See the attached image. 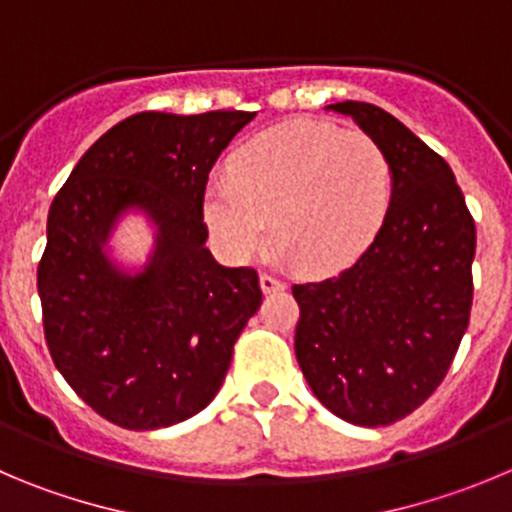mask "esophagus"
<instances>
[{"instance_id": "esophagus-1", "label": "esophagus", "mask_w": 512, "mask_h": 512, "mask_svg": "<svg viewBox=\"0 0 512 512\" xmlns=\"http://www.w3.org/2000/svg\"><path fill=\"white\" fill-rule=\"evenodd\" d=\"M260 288L262 293H278V290H285V283L280 278H275V275H267V272H262L260 275Z\"/></svg>"}]
</instances>
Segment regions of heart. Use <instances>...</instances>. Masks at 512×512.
Returning <instances> with one entry per match:
<instances>
[{
	"mask_svg": "<svg viewBox=\"0 0 512 512\" xmlns=\"http://www.w3.org/2000/svg\"><path fill=\"white\" fill-rule=\"evenodd\" d=\"M232 176L204 186V222L219 250L250 260L272 240L298 270L351 265L374 242L391 202V166L364 131L280 123L232 156Z\"/></svg>",
	"mask_w": 512,
	"mask_h": 512,
	"instance_id": "b5f03b06",
	"label": "heart"
}]
</instances>
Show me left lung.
Returning <instances> with one entry per match:
<instances>
[{"label": "left lung", "instance_id": "8db88e82", "mask_svg": "<svg viewBox=\"0 0 512 512\" xmlns=\"http://www.w3.org/2000/svg\"><path fill=\"white\" fill-rule=\"evenodd\" d=\"M369 133L391 166V202L366 252L333 278L293 285L295 358L315 399L386 427L442 384L470 323L475 222L450 164L371 103L326 105Z\"/></svg>", "mask_w": 512, "mask_h": 512}]
</instances>
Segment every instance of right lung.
<instances>
[{"label": "right lung", "mask_w": 512, "mask_h": 512, "mask_svg": "<svg viewBox=\"0 0 512 512\" xmlns=\"http://www.w3.org/2000/svg\"><path fill=\"white\" fill-rule=\"evenodd\" d=\"M255 113H136L105 131L47 214L37 293L50 356L75 394L123 429H161L202 412L262 303L257 272L207 250L204 186ZM141 213L155 232L146 263L110 240Z\"/></svg>", "instance_id": "right-lung-1"}]
</instances>
